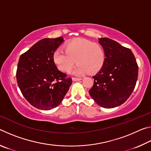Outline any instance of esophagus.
Wrapping results in <instances>:
<instances>
[{
    "label": "esophagus",
    "mask_w": 151,
    "mask_h": 151,
    "mask_svg": "<svg viewBox=\"0 0 151 151\" xmlns=\"http://www.w3.org/2000/svg\"><path fill=\"white\" fill-rule=\"evenodd\" d=\"M72 79H73V81H78L82 80V79H83V78H75V77H73Z\"/></svg>",
    "instance_id": "esophagus-1"
}]
</instances>
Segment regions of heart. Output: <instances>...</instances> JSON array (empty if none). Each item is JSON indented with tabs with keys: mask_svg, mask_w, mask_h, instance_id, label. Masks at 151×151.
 <instances>
[{
	"mask_svg": "<svg viewBox=\"0 0 151 151\" xmlns=\"http://www.w3.org/2000/svg\"><path fill=\"white\" fill-rule=\"evenodd\" d=\"M53 61L57 67L68 72L76 62L78 63L72 73L83 75L90 71L96 73L101 69L105 60V53L101 45L91 40L76 38L66 42L65 50H56L52 55Z\"/></svg>",
	"mask_w": 151,
	"mask_h": 151,
	"instance_id": "heart-1",
	"label": "heart"
}]
</instances>
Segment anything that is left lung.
Returning a JSON list of instances; mask_svg holds the SVG:
<instances>
[{"instance_id": "obj_1", "label": "left lung", "mask_w": 151, "mask_h": 151, "mask_svg": "<svg viewBox=\"0 0 151 151\" xmlns=\"http://www.w3.org/2000/svg\"><path fill=\"white\" fill-rule=\"evenodd\" d=\"M105 53L104 63L93 76L92 99L103 108L121 105L131 96L136 85L139 67L132 51L109 38L99 39Z\"/></svg>"}]
</instances>
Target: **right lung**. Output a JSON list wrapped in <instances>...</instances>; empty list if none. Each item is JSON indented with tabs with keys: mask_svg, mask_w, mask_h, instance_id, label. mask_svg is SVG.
I'll use <instances>...</instances> for the list:
<instances>
[{
	"mask_svg": "<svg viewBox=\"0 0 151 151\" xmlns=\"http://www.w3.org/2000/svg\"><path fill=\"white\" fill-rule=\"evenodd\" d=\"M64 41L62 37L41 39L19 58L18 85L27 101L37 109L48 111L58 106L72 84V79L58 70L52 58Z\"/></svg>",
	"mask_w": 151,
	"mask_h": 151,
	"instance_id": "right-lung-1",
	"label": "right lung"
}]
</instances>
